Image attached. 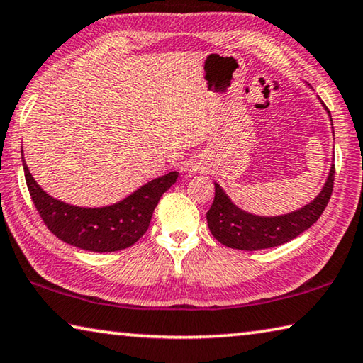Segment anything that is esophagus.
I'll return each mask as SVG.
<instances>
[{"label":"esophagus","mask_w":363,"mask_h":363,"mask_svg":"<svg viewBox=\"0 0 363 363\" xmlns=\"http://www.w3.org/2000/svg\"><path fill=\"white\" fill-rule=\"evenodd\" d=\"M186 169H187V173H196L200 168H199V164L190 160V162H187V164H186Z\"/></svg>","instance_id":"obj_1"}]
</instances>
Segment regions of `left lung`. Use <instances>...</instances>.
Segmentation results:
<instances>
[{
  "mask_svg": "<svg viewBox=\"0 0 363 363\" xmlns=\"http://www.w3.org/2000/svg\"><path fill=\"white\" fill-rule=\"evenodd\" d=\"M322 106L331 120L330 110L323 102ZM331 128H333V120H331ZM333 181L335 164H331L327 181L311 203L304 205L299 210L279 214V216H259V214L242 210L229 199L224 189L218 182H214V201L206 213L208 227H210L213 237L229 248L256 251L279 247V245L296 238L299 233L317 223V219L320 218L328 205Z\"/></svg>",
  "mask_w": 363,
  "mask_h": 363,
  "instance_id": "1",
  "label": "left lung"
}]
</instances>
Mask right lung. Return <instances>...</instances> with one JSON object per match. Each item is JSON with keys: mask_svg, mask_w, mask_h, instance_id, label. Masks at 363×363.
I'll use <instances>...</instances> for the list:
<instances>
[{"mask_svg": "<svg viewBox=\"0 0 363 363\" xmlns=\"http://www.w3.org/2000/svg\"><path fill=\"white\" fill-rule=\"evenodd\" d=\"M22 164L28 192L48 229L62 242L94 253L120 251L136 243L149 229L160 196L177 179L176 171H171L113 205L86 208L69 205L45 192L30 173L23 150Z\"/></svg>", "mask_w": 363, "mask_h": 363, "instance_id": "1", "label": "right lung"}]
</instances>
